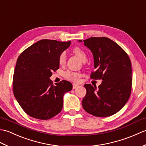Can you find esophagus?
Wrapping results in <instances>:
<instances>
[{
    "label": "esophagus",
    "mask_w": 146,
    "mask_h": 146,
    "mask_svg": "<svg viewBox=\"0 0 146 146\" xmlns=\"http://www.w3.org/2000/svg\"><path fill=\"white\" fill-rule=\"evenodd\" d=\"M78 86H79V85H77V84H75V83H73V89H75L76 88H78Z\"/></svg>",
    "instance_id": "esophagus-1"
}]
</instances>
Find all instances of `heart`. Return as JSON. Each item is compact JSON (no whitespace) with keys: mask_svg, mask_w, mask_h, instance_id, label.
<instances>
[{"mask_svg":"<svg viewBox=\"0 0 146 146\" xmlns=\"http://www.w3.org/2000/svg\"><path fill=\"white\" fill-rule=\"evenodd\" d=\"M73 52L76 56L77 57H78L80 60L82 62H85L86 61V60H87V56H86V52L83 51L82 48L76 47L73 49ZM66 52H62L58 58L59 63L60 64H64L65 61H66ZM80 76H81L80 73H77V72H74V71H67L66 72L64 73L65 78L73 82H78Z\"/></svg>","mask_w":146,"mask_h":146,"instance_id":"1","label":"heart"}]
</instances>
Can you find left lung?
Listing matches in <instances>:
<instances>
[{
	"instance_id": "1",
	"label": "left lung",
	"mask_w": 146,
	"mask_h": 146,
	"mask_svg": "<svg viewBox=\"0 0 146 146\" xmlns=\"http://www.w3.org/2000/svg\"><path fill=\"white\" fill-rule=\"evenodd\" d=\"M83 42L94 56L95 71L91 78L103 81L98 89L91 84L84 85L86 94L82 106L86 112L96 117L112 115L122 109L131 95V60L119 44L108 38L92 37Z\"/></svg>"
}]
</instances>
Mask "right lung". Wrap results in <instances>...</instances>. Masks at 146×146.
<instances>
[{"instance_id": "1", "label": "right lung", "mask_w": 146, "mask_h": 146, "mask_svg": "<svg viewBox=\"0 0 146 146\" xmlns=\"http://www.w3.org/2000/svg\"><path fill=\"white\" fill-rule=\"evenodd\" d=\"M70 41L42 39L24 50L19 56L13 76L14 94L19 104L29 116L48 120L63 108V96L72 84L63 80L52 85V71L59 69L60 54Z\"/></svg>"}]
</instances>
